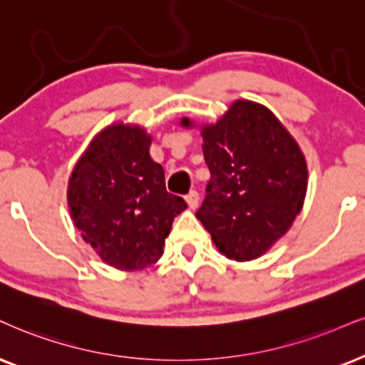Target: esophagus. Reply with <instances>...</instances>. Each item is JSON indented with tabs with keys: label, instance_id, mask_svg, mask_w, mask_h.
I'll list each match as a JSON object with an SVG mask.
<instances>
[{
	"label": "esophagus",
	"instance_id": "34e87169",
	"mask_svg": "<svg viewBox=\"0 0 365 365\" xmlns=\"http://www.w3.org/2000/svg\"><path fill=\"white\" fill-rule=\"evenodd\" d=\"M197 201H200V195H197V191L191 190L190 192H187V195H186V203L190 205V208H196Z\"/></svg>",
	"mask_w": 365,
	"mask_h": 365
}]
</instances>
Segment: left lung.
<instances>
[{
    "label": "left lung",
    "mask_w": 365,
    "mask_h": 365,
    "mask_svg": "<svg viewBox=\"0 0 365 365\" xmlns=\"http://www.w3.org/2000/svg\"><path fill=\"white\" fill-rule=\"evenodd\" d=\"M203 142L211 179L196 217L228 259H257L301 211L304 157L276 116L252 101L233 103L217 125L203 128Z\"/></svg>",
    "instance_id": "8db88e82"
}]
</instances>
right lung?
I'll return each instance as SVG.
<instances>
[{
  "instance_id": "1",
  "label": "right lung",
  "mask_w": 365,
  "mask_h": 365,
  "mask_svg": "<svg viewBox=\"0 0 365 365\" xmlns=\"http://www.w3.org/2000/svg\"><path fill=\"white\" fill-rule=\"evenodd\" d=\"M148 147L145 130L108 127L69 179L67 201L81 237L121 271L154 264L174 218L187 206L165 190L164 169L150 159Z\"/></svg>"
}]
</instances>
